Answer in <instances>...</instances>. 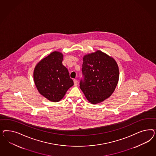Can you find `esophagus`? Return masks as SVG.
Here are the masks:
<instances>
[{
	"instance_id": "obj_1",
	"label": "esophagus",
	"mask_w": 156,
	"mask_h": 156,
	"mask_svg": "<svg viewBox=\"0 0 156 156\" xmlns=\"http://www.w3.org/2000/svg\"><path fill=\"white\" fill-rule=\"evenodd\" d=\"M74 86H76L78 85V82L76 80H74Z\"/></svg>"
}]
</instances>
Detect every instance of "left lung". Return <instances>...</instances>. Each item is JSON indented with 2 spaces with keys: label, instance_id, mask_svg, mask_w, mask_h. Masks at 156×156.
Instances as JSON below:
<instances>
[{
  "label": "left lung",
  "instance_id": "left-lung-1",
  "mask_svg": "<svg viewBox=\"0 0 156 156\" xmlns=\"http://www.w3.org/2000/svg\"><path fill=\"white\" fill-rule=\"evenodd\" d=\"M80 88L91 104L100 103L112 94L118 83L119 69L112 57L98 50L83 58Z\"/></svg>",
  "mask_w": 156,
  "mask_h": 156
}]
</instances>
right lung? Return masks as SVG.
I'll list each match as a JSON object with an SVG mask.
<instances>
[{"label":"right lung","instance_id":"add662e5","mask_svg":"<svg viewBox=\"0 0 156 156\" xmlns=\"http://www.w3.org/2000/svg\"><path fill=\"white\" fill-rule=\"evenodd\" d=\"M63 57L61 52H51L38 62L34 71V80L38 91L52 102L61 100L74 85L68 70L62 64Z\"/></svg>","mask_w":156,"mask_h":156}]
</instances>
